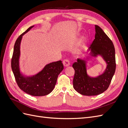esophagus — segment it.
Listing matches in <instances>:
<instances>
[{
	"label": "esophagus",
	"mask_w": 128,
	"mask_h": 128,
	"mask_svg": "<svg viewBox=\"0 0 128 128\" xmlns=\"http://www.w3.org/2000/svg\"><path fill=\"white\" fill-rule=\"evenodd\" d=\"M63 64L64 67H68L70 65V62L68 59H64L63 61Z\"/></svg>",
	"instance_id": "esophagus-1"
}]
</instances>
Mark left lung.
Segmentation results:
<instances>
[{
  "mask_svg": "<svg viewBox=\"0 0 128 128\" xmlns=\"http://www.w3.org/2000/svg\"><path fill=\"white\" fill-rule=\"evenodd\" d=\"M95 39L88 48L89 56L96 57L100 56L106 64V70L97 76L91 77L87 72V63L91 57L78 59L72 64L75 70L73 87L80 94L84 96H96L105 91L114 75L116 69L115 52L112 40L102 29L95 25Z\"/></svg>",
  "mask_w": 128,
  "mask_h": 128,
  "instance_id": "obj_1",
  "label": "left lung"
}]
</instances>
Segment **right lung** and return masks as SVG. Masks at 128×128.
I'll use <instances>...</instances> for the list:
<instances>
[{"label": "right lung", "mask_w": 128, "mask_h": 128, "mask_svg": "<svg viewBox=\"0 0 128 128\" xmlns=\"http://www.w3.org/2000/svg\"><path fill=\"white\" fill-rule=\"evenodd\" d=\"M34 26H31L18 37L14 47L11 67L18 87L26 94L33 96H44L51 93L55 87L58 75L64 69L61 61L46 64L36 74L26 76L20 68V45L22 36Z\"/></svg>", "instance_id": "right-lung-1"}]
</instances>
